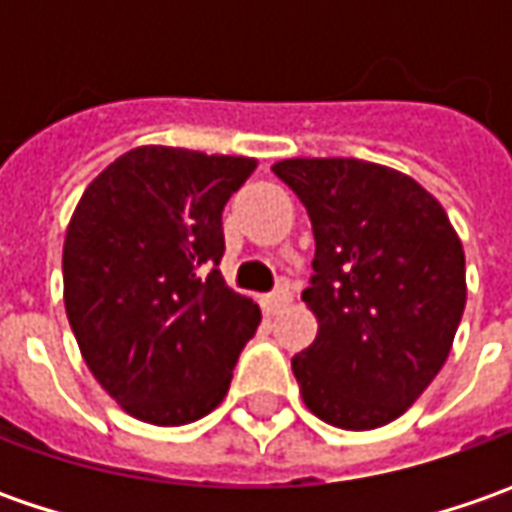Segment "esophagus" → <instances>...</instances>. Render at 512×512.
<instances>
[{
    "mask_svg": "<svg viewBox=\"0 0 512 512\" xmlns=\"http://www.w3.org/2000/svg\"><path fill=\"white\" fill-rule=\"evenodd\" d=\"M290 302V287L282 285L279 290H273V293H265L262 296V307H265L267 313H276L279 307H285Z\"/></svg>",
    "mask_w": 512,
    "mask_h": 512,
    "instance_id": "obj_1",
    "label": "esophagus"
}]
</instances>
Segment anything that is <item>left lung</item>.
Segmentation results:
<instances>
[{
  "instance_id": "8db88e82",
  "label": "left lung",
  "mask_w": 512,
  "mask_h": 512,
  "mask_svg": "<svg viewBox=\"0 0 512 512\" xmlns=\"http://www.w3.org/2000/svg\"><path fill=\"white\" fill-rule=\"evenodd\" d=\"M273 173L307 207L316 239L302 299L319 333L290 362L302 399L342 430L393 422L453 347L467 299L462 242L444 207L399 170L285 159Z\"/></svg>"
}]
</instances>
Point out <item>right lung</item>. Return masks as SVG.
Segmentation results:
<instances>
[{
	"mask_svg": "<svg viewBox=\"0 0 512 512\" xmlns=\"http://www.w3.org/2000/svg\"><path fill=\"white\" fill-rule=\"evenodd\" d=\"M256 170L247 156L128 150L102 170L65 236V310L96 382L122 410L176 427L225 399L262 322L225 285L222 210Z\"/></svg>",
	"mask_w": 512,
	"mask_h": 512,
	"instance_id": "right-lung-1",
	"label": "right lung"
}]
</instances>
